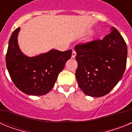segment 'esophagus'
Returning a JSON list of instances; mask_svg holds the SVG:
<instances>
[{
    "label": "esophagus",
    "mask_w": 132,
    "mask_h": 132,
    "mask_svg": "<svg viewBox=\"0 0 132 132\" xmlns=\"http://www.w3.org/2000/svg\"><path fill=\"white\" fill-rule=\"evenodd\" d=\"M76 54H77L76 52H75V50H73V52H72V55H71L72 58H75V56H76Z\"/></svg>",
    "instance_id": "obj_1"
}]
</instances>
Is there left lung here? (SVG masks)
<instances>
[{
  "mask_svg": "<svg viewBox=\"0 0 132 132\" xmlns=\"http://www.w3.org/2000/svg\"><path fill=\"white\" fill-rule=\"evenodd\" d=\"M75 50L78 63L75 76L82 91L93 97L109 93L126 67L127 45L117 29L112 27L103 39L77 44Z\"/></svg>",
  "mask_w": 132,
  "mask_h": 132,
  "instance_id": "left-lung-1",
  "label": "left lung"
}]
</instances>
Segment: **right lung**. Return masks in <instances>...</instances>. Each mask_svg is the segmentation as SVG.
I'll return each mask as SVG.
<instances>
[{
    "mask_svg": "<svg viewBox=\"0 0 132 132\" xmlns=\"http://www.w3.org/2000/svg\"><path fill=\"white\" fill-rule=\"evenodd\" d=\"M20 28L9 39L6 64L12 80L22 93L41 96L52 89L58 75L71 57L72 50L60 52L52 50L48 53L29 57L23 54L18 45Z\"/></svg>",
    "mask_w": 132,
    "mask_h": 132,
    "instance_id": "1",
    "label": "right lung"
}]
</instances>
